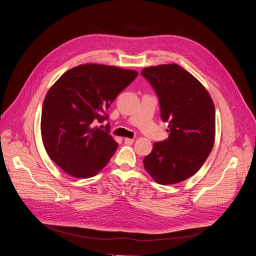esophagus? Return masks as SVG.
Returning a JSON list of instances; mask_svg holds the SVG:
<instances>
[{"instance_id": "1", "label": "esophagus", "mask_w": 256, "mask_h": 256, "mask_svg": "<svg viewBox=\"0 0 256 256\" xmlns=\"http://www.w3.org/2000/svg\"><path fill=\"white\" fill-rule=\"evenodd\" d=\"M134 142V138H124V144H132Z\"/></svg>"}]
</instances>
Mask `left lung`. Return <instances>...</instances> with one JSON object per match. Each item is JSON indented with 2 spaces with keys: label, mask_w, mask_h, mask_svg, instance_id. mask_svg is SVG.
Returning a JSON list of instances; mask_svg holds the SVG:
<instances>
[{
  "label": "left lung",
  "mask_w": 256,
  "mask_h": 256,
  "mask_svg": "<svg viewBox=\"0 0 256 256\" xmlns=\"http://www.w3.org/2000/svg\"><path fill=\"white\" fill-rule=\"evenodd\" d=\"M140 74L154 88L169 128L168 138L155 142L142 160L144 169L159 184H178L196 173L212 149L214 102L202 83L176 64L144 68Z\"/></svg>",
  "instance_id": "left-lung-1"
}]
</instances>
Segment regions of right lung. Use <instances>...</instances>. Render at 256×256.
<instances>
[{
    "label": "right lung",
    "mask_w": 256,
    "mask_h": 256,
    "mask_svg": "<svg viewBox=\"0 0 256 256\" xmlns=\"http://www.w3.org/2000/svg\"><path fill=\"white\" fill-rule=\"evenodd\" d=\"M138 76L114 66L86 64L62 74L42 105V136L52 160L68 174L89 178L104 168L118 144L94 126L108 118L105 112Z\"/></svg>",
    "instance_id": "obj_1"
}]
</instances>
